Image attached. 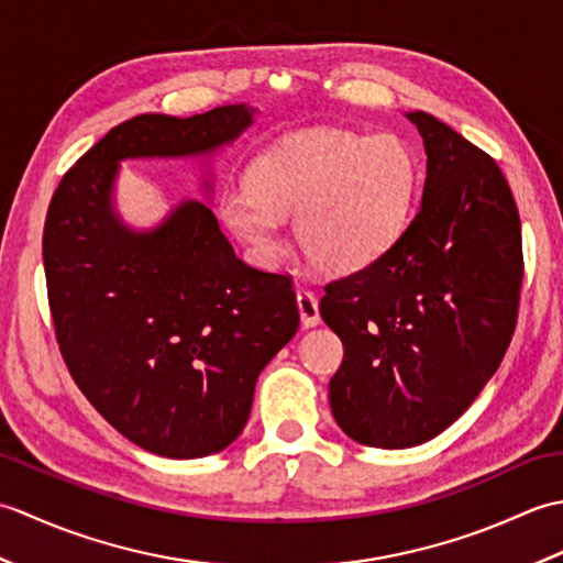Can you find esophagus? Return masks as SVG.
Wrapping results in <instances>:
<instances>
[{
  "label": "esophagus",
  "instance_id": "esophagus-1",
  "mask_svg": "<svg viewBox=\"0 0 563 563\" xmlns=\"http://www.w3.org/2000/svg\"><path fill=\"white\" fill-rule=\"evenodd\" d=\"M297 309H300V319H302L305 327H317L321 321L319 300L305 288L297 290Z\"/></svg>",
  "mask_w": 563,
  "mask_h": 563
}]
</instances>
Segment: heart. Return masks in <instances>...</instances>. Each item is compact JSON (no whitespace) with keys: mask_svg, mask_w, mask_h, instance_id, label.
I'll list each match as a JSON object with an SVG mask.
<instances>
[{"mask_svg":"<svg viewBox=\"0 0 563 563\" xmlns=\"http://www.w3.org/2000/svg\"><path fill=\"white\" fill-rule=\"evenodd\" d=\"M418 159L397 135L321 128L290 135L251 164L249 188L227 190L220 212L254 254L280 249L278 220L321 273H355L397 244L413 208Z\"/></svg>","mask_w":563,"mask_h":563,"instance_id":"b5f03b06","label":"heart"}]
</instances>
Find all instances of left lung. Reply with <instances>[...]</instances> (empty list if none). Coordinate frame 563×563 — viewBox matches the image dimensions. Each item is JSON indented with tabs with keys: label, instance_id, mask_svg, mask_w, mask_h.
<instances>
[{
	"label": "left lung",
	"instance_id": "obj_1",
	"mask_svg": "<svg viewBox=\"0 0 563 563\" xmlns=\"http://www.w3.org/2000/svg\"><path fill=\"white\" fill-rule=\"evenodd\" d=\"M428 169L413 220L385 256L321 297L343 363L331 413L369 448H413L470 409L518 324L522 232L504 172L423 111L409 113Z\"/></svg>",
	"mask_w": 563,
	"mask_h": 563
}]
</instances>
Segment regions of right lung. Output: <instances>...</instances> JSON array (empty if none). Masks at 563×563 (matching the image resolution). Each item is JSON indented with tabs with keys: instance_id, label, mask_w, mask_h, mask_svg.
Here are the masks:
<instances>
[{
	"instance_id": "right-lung-1",
	"label": "right lung",
	"mask_w": 563,
	"mask_h": 563,
	"mask_svg": "<svg viewBox=\"0 0 563 563\" xmlns=\"http://www.w3.org/2000/svg\"><path fill=\"white\" fill-rule=\"evenodd\" d=\"M251 125L246 106L135 115L93 145L55 188L43 266L55 339L71 379L142 450L194 460L242 433L258 373L297 327L292 278L236 258L210 208L181 202L137 234L111 188L128 157H190Z\"/></svg>"
}]
</instances>
